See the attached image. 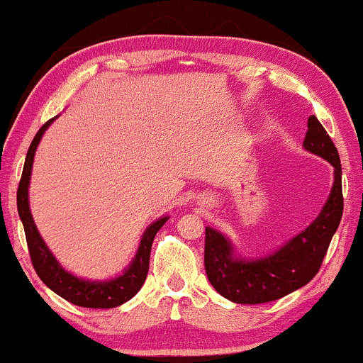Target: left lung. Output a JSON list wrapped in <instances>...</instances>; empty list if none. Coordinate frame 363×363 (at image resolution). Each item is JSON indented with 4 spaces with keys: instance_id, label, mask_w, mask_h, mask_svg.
I'll list each match as a JSON object with an SVG mask.
<instances>
[{
    "instance_id": "left-lung-1",
    "label": "left lung",
    "mask_w": 363,
    "mask_h": 363,
    "mask_svg": "<svg viewBox=\"0 0 363 363\" xmlns=\"http://www.w3.org/2000/svg\"><path fill=\"white\" fill-rule=\"evenodd\" d=\"M303 148L323 157L335 167V182L326 205L306 230L290 239L269 256L240 259L230 240L206 227L205 269L213 289L235 303H264L278 301L307 285L319 272L329 242L343 215L341 162L338 150L315 116L307 123Z\"/></svg>"
}]
</instances>
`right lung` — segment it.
Segmentation results:
<instances>
[{"label": "right lung", "mask_w": 363, "mask_h": 363, "mask_svg": "<svg viewBox=\"0 0 363 363\" xmlns=\"http://www.w3.org/2000/svg\"><path fill=\"white\" fill-rule=\"evenodd\" d=\"M56 118L49 119L43 128L37 131V135L32 140L30 147H28L27 158H25L22 179H20L18 191H16V208H18L20 220L23 223L25 237H27L28 252H30L32 264H34L35 273L45 285L51 289L54 294H57L65 301L74 303L80 307H90V309H112L118 307L121 303L128 302L129 298L135 297L138 294L148 274V264H150V251H152L153 239H155L157 232L160 230L162 225L169 220V216L153 222L145 230L141 242L136 252L135 259L128 266V269L121 277L114 278V280L106 281H90L82 280V278L74 277V274L68 273L66 269L61 268L60 262L49 251L48 245L40 237L39 230H37L34 218H32L30 206H28V184H30V174H32V164H34V155L37 145H39L40 138H43L44 131L51 126V123Z\"/></svg>", "instance_id": "1"}]
</instances>
